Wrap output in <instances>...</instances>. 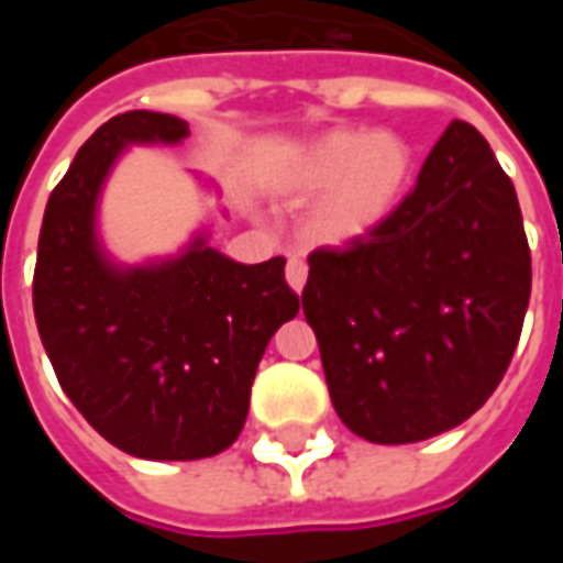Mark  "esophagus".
I'll return each instance as SVG.
<instances>
[{
  "label": "esophagus",
  "mask_w": 563,
  "mask_h": 563,
  "mask_svg": "<svg viewBox=\"0 0 563 563\" xmlns=\"http://www.w3.org/2000/svg\"><path fill=\"white\" fill-rule=\"evenodd\" d=\"M286 283H289V286H292L298 295H301V289H305L307 262L298 256V253H292V256H289V262H286Z\"/></svg>",
  "instance_id": "34e87169"
}]
</instances>
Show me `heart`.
<instances>
[{
  "label": "heart",
  "instance_id": "1",
  "mask_svg": "<svg viewBox=\"0 0 563 563\" xmlns=\"http://www.w3.org/2000/svg\"><path fill=\"white\" fill-rule=\"evenodd\" d=\"M413 174V153L391 132L331 129L298 150L280 186L289 196L317 198L310 232L317 241L346 246L389 222Z\"/></svg>",
  "mask_w": 563,
  "mask_h": 563
}]
</instances>
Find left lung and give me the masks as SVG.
<instances>
[{
  "mask_svg": "<svg viewBox=\"0 0 563 563\" xmlns=\"http://www.w3.org/2000/svg\"><path fill=\"white\" fill-rule=\"evenodd\" d=\"M301 307L341 422L371 443H419L497 389L531 298L512 180L452 120L389 222L310 253Z\"/></svg>",
  "mask_w": 563,
  "mask_h": 563,
  "instance_id": "1",
  "label": "left lung"
}]
</instances>
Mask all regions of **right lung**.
<instances>
[{
    "mask_svg": "<svg viewBox=\"0 0 563 563\" xmlns=\"http://www.w3.org/2000/svg\"><path fill=\"white\" fill-rule=\"evenodd\" d=\"M186 120L111 117L68 165L44 210L32 307L71 404L135 459L196 461L229 449L265 346L298 313L286 258L241 265L208 229L168 258L120 265L99 238V198L132 144H180Z\"/></svg>",
    "mask_w": 563,
    "mask_h": 563,
    "instance_id": "1",
    "label": "right lung"
}]
</instances>
